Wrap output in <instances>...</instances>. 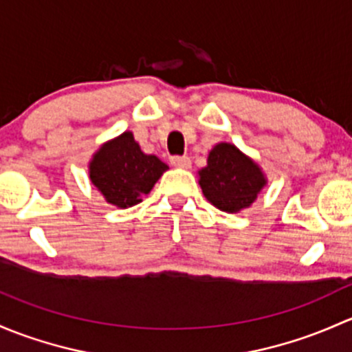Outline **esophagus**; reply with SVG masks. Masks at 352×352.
<instances>
[{"label": "esophagus", "mask_w": 352, "mask_h": 352, "mask_svg": "<svg viewBox=\"0 0 352 352\" xmlns=\"http://www.w3.org/2000/svg\"><path fill=\"white\" fill-rule=\"evenodd\" d=\"M171 164L176 166V168L190 169L191 168V159L188 155H173Z\"/></svg>", "instance_id": "34e87169"}]
</instances>
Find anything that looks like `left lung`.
Here are the masks:
<instances>
[{
	"mask_svg": "<svg viewBox=\"0 0 352 352\" xmlns=\"http://www.w3.org/2000/svg\"><path fill=\"white\" fill-rule=\"evenodd\" d=\"M266 184L257 164L232 144H219L200 171V186L206 200L222 212H239L256 200Z\"/></svg>",
	"mask_w": 352,
	"mask_h": 352,
	"instance_id": "1",
	"label": "left lung"
}]
</instances>
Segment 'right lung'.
Listing matches in <instances>:
<instances>
[{
  "mask_svg": "<svg viewBox=\"0 0 352 352\" xmlns=\"http://www.w3.org/2000/svg\"><path fill=\"white\" fill-rule=\"evenodd\" d=\"M166 169L161 159L144 154L132 133L125 132L96 152L89 177L108 203L129 208L142 201Z\"/></svg>",
  "mask_w": 352,
  "mask_h": 352,
  "instance_id": "obj_1",
  "label": "right lung"
}]
</instances>
